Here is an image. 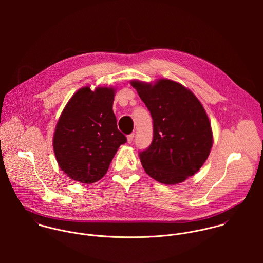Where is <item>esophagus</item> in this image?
I'll return each instance as SVG.
<instances>
[{"instance_id": "34e87169", "label": "esophagus", "mask_w": 263, "mask_h": 263, "mask_svg": "<svg viewBox=\"0 0 263 263\" xmlns=\"http://www.w3.org/2000/svg\"><path fill=\"white\" fill-rule=\"evenodd\" d=\"M134 137H135V134H130V135L127 136V143H128V144H132V143H133Z\"/></svg>"}]
</instances>
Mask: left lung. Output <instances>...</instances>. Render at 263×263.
Wrapping results in <instances>:
<instances>
[{"label": "left lung", "mask_w": 263, "mask_h": 263, "mask_svg": "<svg viewBox=\"0 0 263 263\" xmlns=\"http://www.w3.org/2000/svg\"><path fill=\"white\" fill-rule=\"evenodd\" d=\"M130 84L153 118V141L139 153L145 171L160 183L183 182L200 169L213 146L203 106L190 90L171 80Z\"/></svg>", "instance_id": "left-lung-1"}]
</instances>
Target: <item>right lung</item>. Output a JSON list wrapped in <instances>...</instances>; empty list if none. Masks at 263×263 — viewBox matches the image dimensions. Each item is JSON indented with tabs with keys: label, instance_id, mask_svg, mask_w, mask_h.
Wrapping results in <instances>:
<instances>
[{
	"label": "right lung",
	"instance_id": "obj_1",
	"mask_svg": "<svg viewBox=\"0 0 263 263\" xmlns=\"http://www.w3.org/2000/svg\"><path fill=\"white\" fill-rule=\"evenodd\" d=\"M114 89L81 88L58 121L53 151L61 169L82 183L100 180L120 145L126 143L112 110Z\"/></svg>",
	"mask_w": 263,
	"mask_h": 263
}]
</instances>
